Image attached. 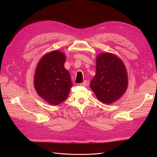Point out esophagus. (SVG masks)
Wrapping results in <instances>:
<instances>
[{"mask_svg": "<svg viewBox=\"0 0 157 157\" xmlns=\"http://www.w3.org/2000/svg\"><path fill=\"white\" fill-rule=\"evenodd\" d=\"M79 85H80V86H87V85H88V82L86 81V80H84L83 82L79 84Z\"/></svg>", "mask_w": 157, "mask_h": 157, "instance_id": "obj_1", "label": "esophagus"}]
</instances>
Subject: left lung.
<instances>
[{"mask_svg":"<svg viewBox=\"0 0 157 157\" xmlns=\"http://www.w3.org/2000/svg\"><path fill=\"white\" fill-rule=\"evenodd\" d=\"M96 75L90 88L99 101L111 103L119 99L128 86L127 73L122 60L110 53L99 55L96 59Z\"/></svg>","mask_w":157,"mask_h":157,"instance_id":"obj_1","label":"left lung"}]
</instances>
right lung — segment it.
<instances>
[{"label":"right lung","instance_id":"1","mask_svg":"<svg viewBox=\"0 0 157 157\" xmlns=\"http://www.w3.org/2000/svg\"><path fill=\"white\" fill-rule=\"evenodd\" d=\"M65 56L56 50L44 56L38 63L34 85L37 94L51 105L65 101L72 87L71 77L64 67Z\"/></svg>","mask_w":157,"mask_h":157}]
</instances>
